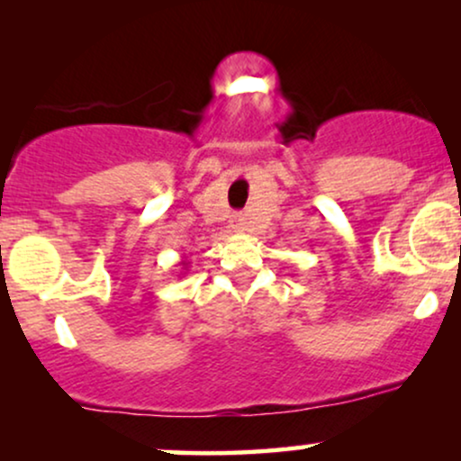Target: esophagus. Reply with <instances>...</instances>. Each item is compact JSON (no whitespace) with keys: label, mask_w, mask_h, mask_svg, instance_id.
Instances as JSON below:
<instances>
[{"label":"esophagus","mask_w":461,"mask_h":461,"mask_svg":"<svg viewBox=\"0 0 461 461\" xmlns=\"http://www.w3.org/2000/svg\"><path fill=\"white\" fill-rule=\"evenodd\" d=\"M231 227H234L236 231H247L245 216H234V221H231Z\"/></svg>","instance_id":"34e87169"}]
</instances>
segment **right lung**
Wrapping results in <instances>:
<instances>
[{
    "instance_id": "1",
    "label": "right lung",
    "mask_w": 461,
    "mask_h": 461,
    "mask_svg": "<svg viewBox=\"0 0 461 461\" xmlns=\"http://www.w3.org/2000/svg\"><path fill=\"white\" fill-rule=\"evenodd\" d=\"M179 267H182V268H186V267H188V260H182V262H179Z\"/></svg>"
}]
</instances>
